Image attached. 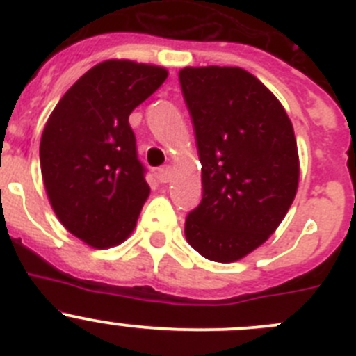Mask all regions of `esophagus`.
Returning a JSON list of instances; mask_svg holds the SVG:
<instances>
[{"mask_svg":"<svg viewBox=\"0 0 356 356\" xmlns=\"http://www.w3.org/2000/svg\"><path fill=\"white\" fill-rule=\"evenodd\" d=\"M156 177H158V181H160V182H168V181H170V177H172L170 167H161V168H158Z\"/></svg>","mask_w":356,"mask_h":356,"instance_id":"1","label":"esophagus"}]
</instances>
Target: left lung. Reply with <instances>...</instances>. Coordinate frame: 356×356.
Segmentation results:
<instances>
[{"mask_svg":"<svg viewBox=\"0 0 356 356\" xmlns=\"http://www.w3.org/2000/svg\"><path fill=\"white\" fill-rule=\"evenodd\" d=\"M179 82L203 186L186 217V238L201 257L231 264L267 241L296 196L293 125L277 98L243 68L188 67Z\"/></svg>","mask_w":356,"mask_h":356,"instance_id":"8db88e82","label":"left lung"}]
</instances>
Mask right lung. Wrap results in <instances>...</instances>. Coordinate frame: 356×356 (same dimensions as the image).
I'll return each instance as SVG.
<instances>
[{
  "label": "right lung",
  "instance_id": "right-lung-1",
  "mask_svg": "<svg viewBox=\"0 0 356 356\" xmlns=\"http://www.w3.org/2000/svg\"><path fill=\"white\" fill-rule=\"evenodd\" d=\"M165 79L161 67L103 62L68 89L46 124L39 158L49 203L89 246L124 241L149 196L129 115Z\"/></svg>",
  "mask_w": 356,
  "mask_h": 356
}]
</instances>
